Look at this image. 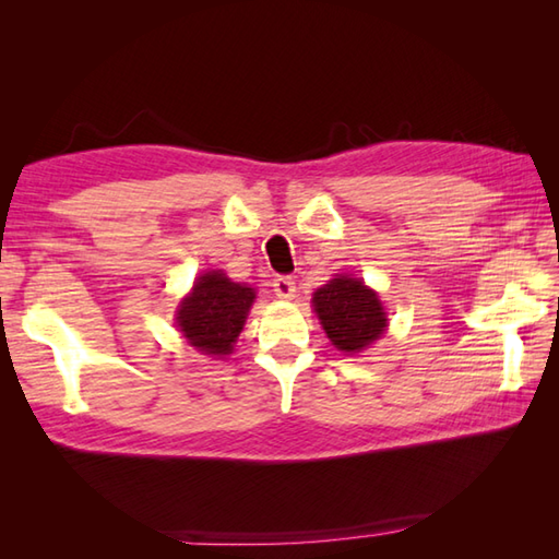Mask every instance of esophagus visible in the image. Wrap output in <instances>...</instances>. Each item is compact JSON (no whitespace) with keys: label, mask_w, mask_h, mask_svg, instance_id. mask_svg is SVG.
Returning a JSON list of instances; mask_svg holds the SVG:
<instances>
[{"label":"esophagus","mask_w":559,"mask_h":559,"mask_svg":"<svg viewBox=\"0 0 559 559\" xmlns=\"http://www.w3.org/2000/svg\"><path fill=\"white\" fill-rule=\"evenodd\" d=\"M273 293L278 295L281 300H293L295 298V281L290 276H276L273 278Z\"/></svg>","instance_id":"esophagus-1"}]
</instances>
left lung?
I'll list each match as a JSON object with an SVG mask.
<instances>
[{
	"instance_id": "8db88e82",
	"label": "left lung",
	"mask_w": 559,
	"mask_h": 559,
	"mask_svg": "<svg viewBox=\"0 0 559 559\" xmlns=\"http://www.w3.org/2000/svg\"><path fill=\"white\" fill-rule=\"evenodd\" d=\"M312 307L331 346L343 353L370 348L389 324L379 295L353 276H336L317 288Z\"/></svg>"
}]
</instances>
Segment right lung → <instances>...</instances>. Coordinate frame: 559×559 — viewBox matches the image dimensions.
I'll use <instances>...</instances> for the list:
<instances>
[{
    "label": "right lung",
    "instance_id": "obj_1",
    "mask_svg": "<svg viewBox=\"0 0 559 559\" xmlns=\"http://www.w3.org/2000/svg\"><path fill=\"white\" fill-rule=\"evenodd\" d=\"M254 300V288L230 281L221 269L206 271L182 298L175 319L189 346L209 358H225L233 353Z\"/></svg>",
    "mask_w": 559,
    "mask_h": 559
}]
</instances>
